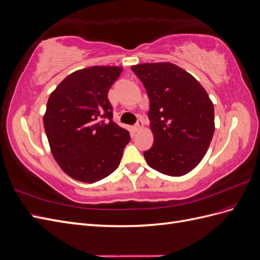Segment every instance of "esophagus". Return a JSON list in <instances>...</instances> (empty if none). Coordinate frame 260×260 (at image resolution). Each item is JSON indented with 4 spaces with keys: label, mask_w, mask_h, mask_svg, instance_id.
Listing matches in <instances>:
<instances>
[{
    "label": "esophagus",
    "mask_w": 260,
    "mask_h": 260,
    "mask_svg": "<svg viewBox=\"0 0 260 260\" xmlns=\"http://www.w3.org/2000/svg\"><path fill=\"white\" fill-rule=\"evenodd\" d=\"M142 127H143V120H142V118H139L136 125H135V129H136V131H140L141 129H142Z\"/></svg>",
    "instance_id": "esophagus-1"
}]
</instances>
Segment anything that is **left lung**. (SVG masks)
Masks as SVG:
<instances>
[{
    "instance_id": "8db88e82",
    "label": "left lung",
    "mask_w": 260,
    "mask_h": 260,
    "mask_svg": "<svg viewBox=\"0 0 260 260\" xmlns=\"http://www.w3.org/2000/svg\"><path fill=\"white\" fill-rule=\"evenodd\" d=\"M149 99L153 146L144 152L148 166L181 177L205 156L215 132V109L195 78L171 62H144L131 67Z\"/></svg>"
}]
</instances>
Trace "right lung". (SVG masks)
<instances>
[{
  "instance_id": "add662e5",
  "label": "right lung",
  "mask_w": 260,
  "mask_h": 260,
  "mask_svg": "<svg viewBox=\"0 0 260 260\" xmlns=\"http://www.w3.org/2000/svg\"><path fill=\"white\" fill-rule=\"evenodd\" d=\"M121 72L118 66L77 70L49 98L43 124L51 152L75 180L96 182L119 166L130 135L113 121L108 91Z\"/></svg>"
}]
</instances>
